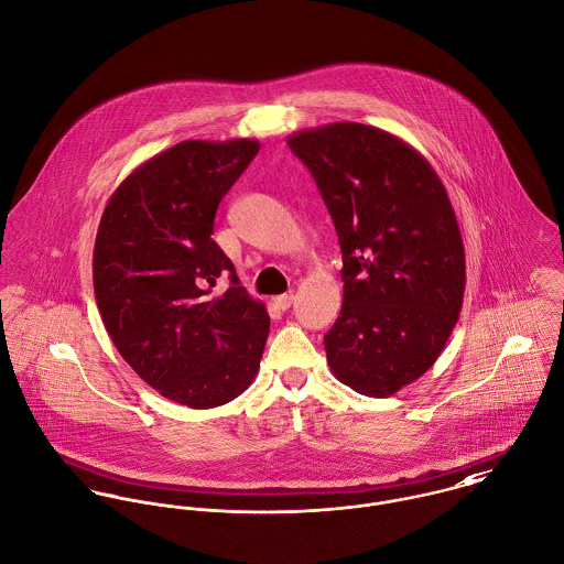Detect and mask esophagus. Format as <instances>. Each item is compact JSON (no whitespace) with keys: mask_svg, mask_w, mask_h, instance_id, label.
Segmentation results:
<instances>
[{"mask_svg":"<svg viewBox=\"0 0 564 564\" xmlns=\"http://www.w3.org/2000/svg\"><path fill=\"white\" fill-rule=\"evenodd\" d=\"M273 302H275V306H278L280 311H289V308H291V304H293V293H284V295H278Z\"/></svg>","mask_w":564,"mask_h":564,"instance_id":"obj_1","label":"esophagus"}]
</instances>
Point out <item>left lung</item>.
<instances>
[{"instance_id": "1", "label": "left lung", "mask_w": 564, "mask_h": 564, "mask_svg": "<svg viewBox=\"0 0 564 564\" xmlns=\"http://www.w3.org/2000/svg\"><path fill=\"white\" fill-rule=\"evenodd\" d=\"M313 173L343 253V308L325 334L332 373L389 398L441 356L465 295V247L432 164L384 130L340 121L289 137Z\"/></svg>"}]
</instances>
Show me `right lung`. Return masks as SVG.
I'll return each instance as SVG.
<instances>
[{
	"label": "right lung",
	"mask_w": 564,
	"mask_h": 564,
	"mask_svg": "<svg viewBox=\"0 0 564 564\" xmlns=\"http://www.w3.org/2000/svg\"><path fill=\"white\" fill-rule=\"evenodd\" d=\"M258 150L256 139L182 141L137 166L99 221L93 286L101 322L141 380L188 408L239 398L269 336L264 304L210 239L219 202ZM224 272L231 286L215 299Z\"/></svg>",
	"instance_id": "right-lung-1"
}]
</instances>
